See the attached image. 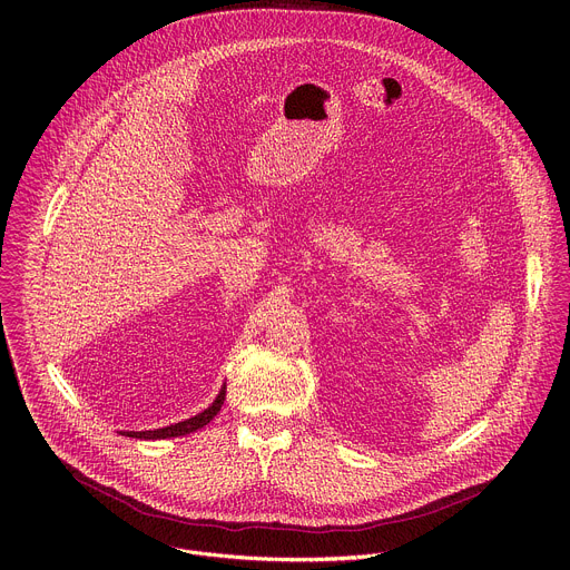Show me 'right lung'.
Here are the masks:
<instances>
[{"instance_id": "obj_1", "label": "right lung", "mask_w": 570, "mask_h": 570, "mask_svg": "<svg viewBox=\"0 0 570 570\" xmlns=\"http://www.w3.org/2000/svg\"><path fill=\"white\" fill-rule=\"evenodd\" d=\"M225 401V387L218 392L216 401L209 405L207 411H203L200 415L191 417V420H185V422H178V424H171V426H165V429H157V431H124L121 435H128V438H137V440H165V438H178V435H187V433H194L203 426H207L216 413L220 411V405Z\"/></svg>"}]
</instances>
